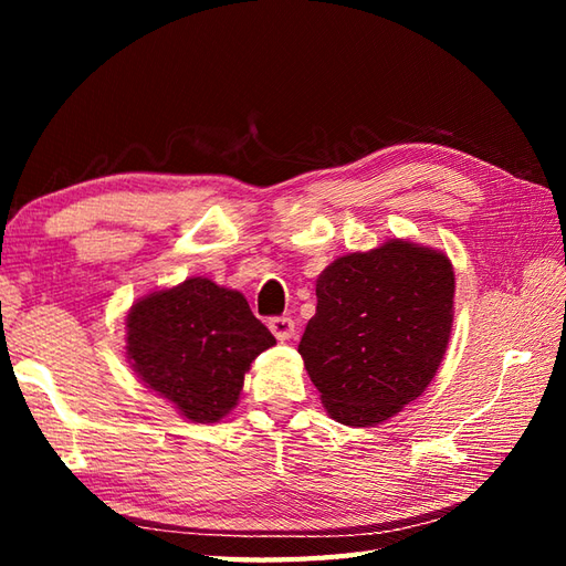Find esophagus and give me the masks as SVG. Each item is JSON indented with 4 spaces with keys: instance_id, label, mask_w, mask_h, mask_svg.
Instances as JSON below:
<instances>
[{
    "instance_id": "1",
    "label": "esophagus",
    "mask_w": 566,
    "mask_h": 566,
    "mask_svg": "<svg viewBox=\"0 0 566 566\" xmlns=\"http://www.w3.org/2000/svg\"><path fill=\"white\" fill-rule=\"evenodd\" d=\"M270 331L276 340H290L294 335V321L290 316H274L270 318Z\"/></svg>"
}]
</instances>
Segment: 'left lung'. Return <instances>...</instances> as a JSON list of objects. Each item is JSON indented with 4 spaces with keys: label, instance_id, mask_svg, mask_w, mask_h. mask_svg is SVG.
<instances>
[{
    "label": "left lung",
    "instance_id": "1",
    "mask_svg": "<svg viewBox=\"0 0 566 566\" xmlns=\"http://www.w3.org/2000/svg\"><path fill=\"white\" fill-rule=\"evenodd\" d=\"M316 296L298 355L333 420L377 426L426 391L454 316L444 252L391 238L331 262Z\"/></svg>",
    "mask_w": 566,
    "mask_h": 566
}]
</instances>
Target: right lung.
<instances>
[{"instance_id": "1", "label": "right lung", "mask_w": 566, "mask_h": 566, "mask_svg": "<svg viewBox=\"0 0 566 566\" xmlns=\"http://www.w3.org/2000/svg\"><path fill=\"white\" fill-rule=\"evenodd\" d=\"M274 343L243 294L207 276L143 296L126 316L128 365L191 423L231 411L250 363Z\"/></svg>"}]
</instances>
